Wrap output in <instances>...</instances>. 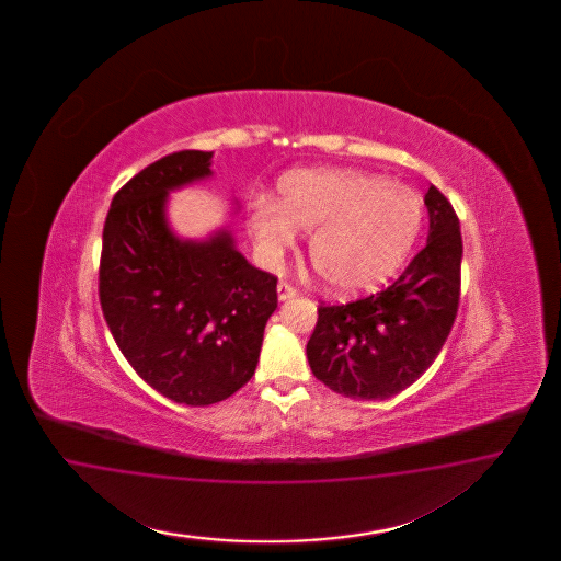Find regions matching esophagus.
Instances as JSON below:
<instances>
[{"label":"esophagus","mask_w":561,"mask_h":561,"mask_svg":"<svg viewBox=\"0 0 561 561\" xmlns=\"http://www.w3.org/2000/svg\"><path fill=\"white\" fill-rule=\"evenodd\" d=\"M296 294H298V289L294 288V286H289L288 282H279V284H277V298H279L282 302L294 298Z\"/></svg>","instance_id":"1"}]
</instances>
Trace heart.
<instances>
[{
    "label": "heart",
    "instance_id": "heart-1",
    "mask_svg": "<svg viewBox=\"0 0 561 561\" xmlns=\"http://www.w3.org/2000/svg\"><path fill=\"white\" fill-rule=\"evenodd\" d=\"M424 205L413 188L354 169L289 170L275 199H256L247 228L259 253L279 261L296 230L312 232L308 255L329 288L354 294L387 282L422 230Z\"/></svg>",
    "mask_w": 561,
    "mask_h": 561
}]
</instances>
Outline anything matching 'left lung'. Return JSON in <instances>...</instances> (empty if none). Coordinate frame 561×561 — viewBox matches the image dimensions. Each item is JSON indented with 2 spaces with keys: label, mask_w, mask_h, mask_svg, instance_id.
Returning a JSON list of instances; mask_svg holds the SVG:
<instances>
[{
  "label": "left lung",
  "mask_w": 561,
  "mask_h": 561,
  "mask_svg": "<svg viewBox=\"0 0 561 561\" xmlns=\"http://www.w3.org/2000/svg\"><path fill=\"white\" fill-rule=\"evenodd\" d=\"M424 204L427 244L392 286L350 305L319 306L306 356L331 391L357 401L389 399L440 354L459 308L462 238L453 205L434 185Z\"/></svg>",
  "instance_id": "left-lung-1"
}]
</instances>
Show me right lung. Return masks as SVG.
<instances>
[{
    "label": "right lung",
    "mask_w": 561,
    "mask_h": 561,
    "mask_svg": "<svg viewBox=\"0 0 561 561\" xmlns=\"http://www.w3.org/2000/svg\"><path fill=\"white\" fill-rule=\"evenodd\" d=\"M214 152L156 160L113 197L102 230L99 294L123 356L174 403L211 405L255 374L277 308V277L253 267L230 228L181 238L167 205L176 188L209 179Z\"/></svg>",
    "instance_id": "obj_1"
}]
</instances>
